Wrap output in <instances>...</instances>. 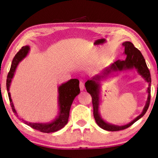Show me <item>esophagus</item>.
<instances>
[{"instance_id": "34e87169", "label": "esophagus", "mask_w": 158, "mask_h": 158, "mask_svg": "<svg viewBox=\"0 0 158 158\" xmlns=\"http://www.w3.org/2000/svg\"><path fill=\"white\" fill-rule=\"evenodd\" d=\"M80 91H83L84 89H85V85H84V82L82 81H80Z\"/></svg>"}]
</instances>
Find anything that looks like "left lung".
<instances>
[{
    "label": "left lung",
    "instance_id": "left-lung-1",
    "mask_svg": "<svg viewBox=\"0 0 158 158\" xmlns=\"http://www.w3.org/2000/svg\"><path fill=\"white\" fill-rule=\"evenodd\" d=\"M122 45L125 48L124 54L126 55V59L125 60H118L115 61L110 67H106L99 74L96 75L91 80H88L85 82L86 91L91 95L92 98L93 116H94L96 123L101 128L104 129L105 130L111 131L125 130V129L130 127L131 125L134 124L138 119H140L146 113L147 109L149 106L151 100V74L143 54H141L139 50H138L136 48L134 47V44L130 41H125ZM133 68L137 69L139 73L142 76L149 85L148 88V98L146 104L145 106L142 113L130 124L122 126V127L108 124L102 119L98 112V105L100 102V99H99L100 81L102 79L107 78L109 75L115 71H120L121 70L131 69Z\"/></svg>",
    "mask_w": 158,
    "mask_h": 158
}]
</instances>
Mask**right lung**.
Listing matches in <instances>:
<instances>
[{
    "instance_id": "obj_1",
    "label": "right lung",
    "mask_w": 158,
    "mask_h": 158,
    "mask_svg": "<svg viewBox=\"0 0 158 158\" xmlns=\"http://www.w3.org/2000/svg\"><path fill=\"white\" fill-rule=\"evenodd\" d=\"M30 47L28 46H25L22 47L15 54L12 60L11 66L9 72L8 73L7 82H6L9 99L12 110L18 117V115L15 110L14 104H13L12 99L11 98L9 87H10L11 80L14 77L16 67H17L19 63L27 56ZM80 91L79 80L78 79H71L68 82L63 83L59 86V88H58V92H59L58 102H59V112L55 119L50 123H30V122H27L23 119L21 120L24 122V123L28 125V126L35 129V130L41 131V132L51 133L59 130L65 126L68 122L71 106L72 104L73 99L80 93Z\"/></svg>"
}]
</instances>
